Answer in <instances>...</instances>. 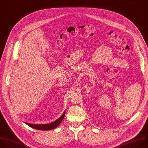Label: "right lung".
<instances>
[{"label": "right lung", "instance_id": "add662e5", "mask_svg": "<svg viewBox=\"0 0 148 148\" xmlns=\"http://www.w3.org/2000/svg\"><path fill=\"white\" fill-rule=\"evenodd\" d=\"M65 114V111L64 112V114L62 115V116L58 119L57 120L54 121L53 123L48 124H28V123H25L27 125H28L29 127H30L36 129V130H51L54 128H56L58 127V126L61 124L62 121L63 120L64 116Z\"/></svg>", "mask_w": 148, "mask_h": 148}]
</instances>
